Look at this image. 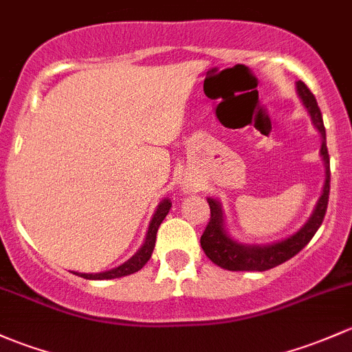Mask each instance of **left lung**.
Returning a JSON list of instances; mask_svg holds the SVG:
<instances>
[{"instance_id":"8db88e82","label":"left lung","mask_w":352,"mask_h":352,"mask_svg":"<svg viewBox=\"0 0 352 352\" xmlns=\"http://www.w3.org/2000/svg\"><path fill=\"white\" fill-rule=\"evenodd\" d=\"M297 91L298 96L302 98L303 104H305V108L309 109L314 124H316L320 136H322L320 153H322L325 164L324 192L320 195L319 202H317V207L314 210L312 217L309 219V223L303 226L297 234L290 236L285 241L270 244V246H243V244L232 241L224 231L223 214H221L219 204L216 201H212V199H209L210 217L204 229V234L201 236V246L204 250L206 256L212 263H216L224 270H229V272H266V270L275 268V266L288 261L295 254L300 253L303 248L309 244L310 239L317 232V229L322 224L325 212H327L329 192H331V160H329L327 145H325V128L322 114H320L319 106H317L316 96L310 92V89L302 80L297 82Z\"/></svg>"}]
</instances>
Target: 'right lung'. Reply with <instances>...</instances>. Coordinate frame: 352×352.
<instances>
[{
  "label": "right lung",
  "mask_w": 352,
  "mask_h": 352,
  "mask_svg": "<svg viewBox=\"0 0 352 352\" xmlns=\"http://www.w3.org/2000/svg\"><path fill=\"white\" fill-rule=\"evenodd\" d=\"M170 207H172V202H170L168 199H165V201L160 202L157 212L153 214V219H151L150 228H148L145 243H143V246L140 248V251L131 258V260H128L126 263L118 266V268L109 270V272L96 273V275H92V273H76V275L82 276V278H87V280H109V278H120V276L131 275V273H136L138 270H142L143 266L148 263V260L151 258V253H153V248H155V239H157V231L158 228H160L162 221H164L166 214H168Z\"/></svg>",
  "instance_id": "right-lung-1"
}]
</instances>
